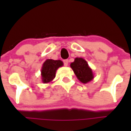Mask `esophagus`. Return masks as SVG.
I'll use <instances>...</instances> for the list:
<instances>
[{
    "label": "esophagus",
    "instance_id": "obj_1",
    "mask_svg": "<svg viewBox=\"0 0 131 131\" xmlns=\"http://www.w3.org/2000/svg\"><path fill=\"white\" fill-rule=\"evenodd\" d=\"M68 63H69V60H63V65H64L65 66H67L68 65Z\"/></svg>",
    "mask_w": 131,
    "mask_h": 131
}]
</instances>
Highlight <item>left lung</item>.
I'll use <instances>...</instances> for the list:
<instances>
[{
	"instance_id": "obj_1",
	"label": "left lung",
	"mask_w": 131,
	"mask_h": 131,
	"mask_svg": "<svg viewBox=\"0 0 131 131\" xmlns=\"http://www.w3.org/2000/svg\"><path fill=\"white\" fill-rule=\"evenodd\" d=\"M77 79L83 83L91 81L94 78L92 69L89 67L87 62L81 58H76L70 65Z\"/></svg>"
}]
</instances>
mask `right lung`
I'll return each instance as SVG.
<instances>
[{
  "mask_svg": "<svg viewBox=\"0 0 131 131\" xmlns=\"http://www.w3.org/2000/svg\"><path fill=\"white\" fill-rule=\"evenodd\" d=\"M63 66L61 60H54L48 59L45 62L41 69L42 82L44 83H49L55 77L56 71L58 68Z\"/></svg>",
  "mask_w": 131,
  "mask_h": 131,
  "instance_id": "obj_1",
  "label": "right lung"
}]
</instances>
